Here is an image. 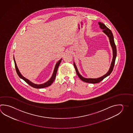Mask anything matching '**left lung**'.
Wrapping results in <instances>:
<instances>
[{
    "instance_id": "8db88e82",
    "label": "left lung",
    "mask_w": 133,
    "mask_h": 133,
    "mask_svg": "<svg viewBox=\"0 0 133 133\" xmlns=\"http://www.w3.org/2000/svg\"><path fill=\"white\" fill-rule=\"evenodd\" d=\"M98 24L99 25L100 28L103 29V32L105 33L108 36V37H109L110 44H111V45L112 46V50H113V58H112L111 65V66L110 67L109 71L105 75H104L102 77L98 78H86L83 77L81 76V75L79 74V72H78L76 66L75 65V64L74 63L75 69L76 70V73H77V76L79 77V78L82 80L83 81L86 82V83H91V84H96V83H98L100 82L104 79L106 77L108 76L112 73V71L114 69V64H115V61L117 56L116 47V45H115V43H114V36L112 35V31L109 28H107V26H105V24H104L102 23L98 22Z\"/></svg>"
}]
</instances>
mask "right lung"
<instances>
[{
  "label": "right lung",
  "mask_w": 133,
  "mask_h": 133,
  "mask_svg": "<svg viewBox=\"0 0 133 133\" xmlns=\"http://www.w3.org/2000/svg\"><path fill=\"white\" fill-rule=\"evenodd\" d=\"M14 64H15V69H16V71L17 73V74L18 75L19 77L20 78H21V79L24 80L26 82L27 84H28L29 85H30L31 86L33 87L34 88L37 89L43 88L47 87L50 86V85L53 83V82H54V80L56 78V73H57L58 68L59 66L60 65V64L61 63V61H62V59H61V60H60L56 63V66H55V69H54L53 74L52 75V76L51 77V78L49 79L48 81L46 83H45L44 84H33V83H32V82L29 81L28 79H26V78H25L24 77H23V76L21 74V73H20V72L19 71V70H18V68H17V66L16 63V62H15V61L14 57Z\"/></svg>",
  "instance_id": "right-lung-1"
}]
</instances>
